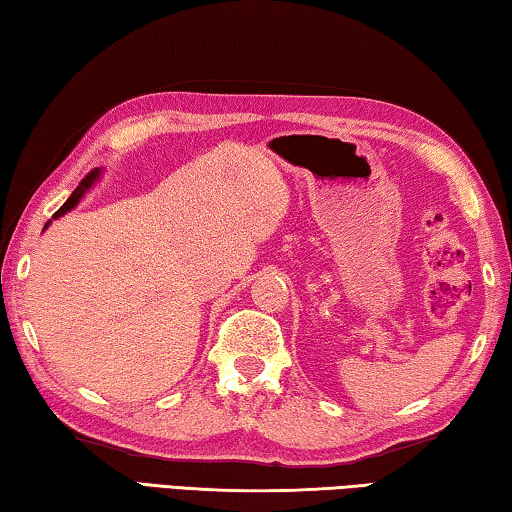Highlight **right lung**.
I'll use <instances>...</instances> for the list:
<instances>
[{
    "label": "right lung",
    "instance_id": "right-lung-1",
    "mask_svg": "<svg viewBox=\"0 0 512 512\" xmlns=\"http://www.w3.org/2000/svg\"><path fill=\"white\" fill-rule=\"evenodd\" d=\"M97 179H99V170H92V172L88 174V177H86V179H83V181L79 183V186H77V190H74V192H72V195H70V199H67V201H65V204H63L61 208H58V211L54 213V220H56V217H61V215H65L67 211H72V208L79 204V201H81V197H83V195H86V192H88V190L92 188V183H95ZM45 226H49V222H47Z\"/></svg>",
    "mask_w": 512,
    "mask_h": 512
}]
</instances>
